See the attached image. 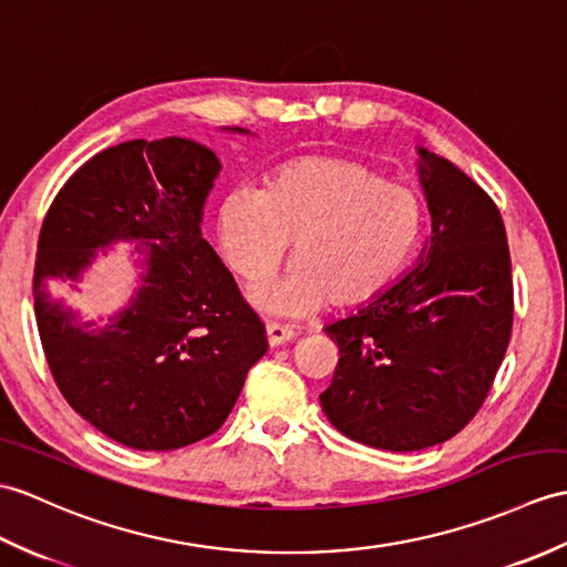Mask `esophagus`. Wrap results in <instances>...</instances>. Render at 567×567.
I'll use <instances>...</instances> for the list:
<instances>
[{
    "label": "esophagus",
    "instance_id": "34e87169",
    "mask_svg": "<svg viewBox=\"0 0 567 567\" xmlns=\"http://www.w3.org/2000/svg\"><path fill=\"white\" fill-rule=\"evenodd\" d=\"M266 336H268V346L278 348V346L289 343V340H292L297 333L292 331V328L280 326V323H266Z\"/></svg>",
    "mask_w": 567,
    "mask_h": 567
}]
</instances>
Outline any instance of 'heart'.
<instances>
[{
    "instance_id": "1",
    "label": "heart",
    "mask_w": 567,
    "mask_h": 567,
    "mask_svg": "<svg viewBox=\"0 0 567 567\" xmlns=\"http://www.w3.org/2000/svg\"><path fill=\"white\" fill-rule=\"evenodd\" d=\"M425 224L417 193L346 156L309 154L287 162L262 193L234 188L217 209L224 260L246 282H262L292 244L295 266L256 287L254 307L307 316L333 299L358 307L399 278Z\"/></svg>"
}]
</instances>
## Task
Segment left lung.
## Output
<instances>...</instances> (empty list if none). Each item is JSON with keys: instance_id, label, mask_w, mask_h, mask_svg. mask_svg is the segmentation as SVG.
Listing matches in <instances>:
<instances>
[{"instance_id": "8db88e82", "label": "left lung", "mask_w": 567, "mask_h": 567, "mask_svg": "<svg viewBox=\"0 0 567 567\" xmlns=\"http://www.w3.org/2000/svg\"><path fill=\"white\" fill-rule=\"evenodd\" d=\"M417 181L432 236L415 266L326 326L340 352L321 408L346 437L386 452L442 444L478 413L512 333V262L499 209L425 147Z\"/></svg>"}]
</instances>
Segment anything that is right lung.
Wrapping results in <instances>:
<instances>
[{
	"mask_svg": "<svg viewBox=\"0 0 567 567\" xmlns=\"http://www.w3.org/2000/svg\"><path fill=\"white\" fill-rule=\"evenodd\" d=\"M219 171L215 152L186 137L115 144L64 183L38 239L33 299L50 372L86 423L133 450H178L219 430L268 352L266 326L203 239ZM115 243L141 254L138 287L123 310L84 320L63 287Z\"/></svg>",
	"mask_w": 567,
	"mask_h": 567,
	"instance_id": "obj_1",
	"label": "right lung"
}]
</instances>
